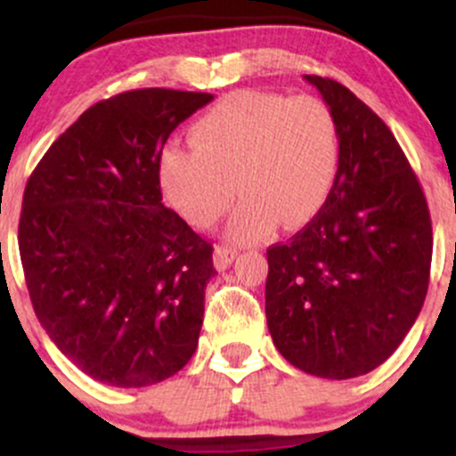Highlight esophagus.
Returning <instances> with one entry per match:
<instances>
[{
    "mask_svg": "<svg viewBox=\"0 0 456 456\" xmlns=\"http://www.w3.org/2000/svg\"><path fill=\"white\" fill-rule=\"evenodd\" d=\"M238 257V250L229 248V246H216L214 250V268L224 270L233 264V259Z\"/></svg>",
    "mask_w": 456,
    "mask_h": 456,
    "instance_id": "1",
    "label": "esophagus"
}]
</instances>
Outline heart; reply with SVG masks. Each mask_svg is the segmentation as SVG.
<instances>
[{
    "label": "heart",
    "instance_id": "1",
    "mask_svg": "<svg viewBox=\"0 0 456 456\" xmlns=\"http://www.w3.org/2000/svg\"><path fill=\"white\" fill-rule=\"evenodd\" d=\"M192 148L167 145L159 182L184 221L210 229L242 197L229 233L257 242L294 229L323 206L338 169L337 119L308 94L233 92L192 124Z\"/></svg>",
    "mask_w": 456,
    "mask_h": 456
}]
</instances>
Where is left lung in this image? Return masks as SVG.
Returning <instances> with one entry per match:
<instances>
[{"instance_id": "obj_1", "label": "left lung", "mask_w": 456, "mask_h": 456, "mask_svg": "<svg viewBox=\"0 0 456 456\" xmlns=\"http://www.w3.org/2000/svg\"><path fill=\"white\" fill-rule=\"evenodd\" d=\"M305 78L337 119L338 169L313 221L268 248L265 317L287 362L349 379L386 362L425 305L431 216L379 115L332 78Z\"/></svg>"}]
</instances>
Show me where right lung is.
<instances>
[{
	"label": "right lung",
	"instance_id": "right-lung-1",
	"mask_svg": "<svg viewBox=\"0 0 456 456\" xmlns=\"http://www.w3.org/2000/svg\"><path fill=\"white\" fill-rule=\"evenodd\" d=\"M212 98L148 87L96 102L25 186L19 253L36 317L107 386L159 384L197 349L212 244L165 208L159 160Z\"/></svg>",
	"mask_w": 456,
	"mask_h": 456
}]
</instances>
